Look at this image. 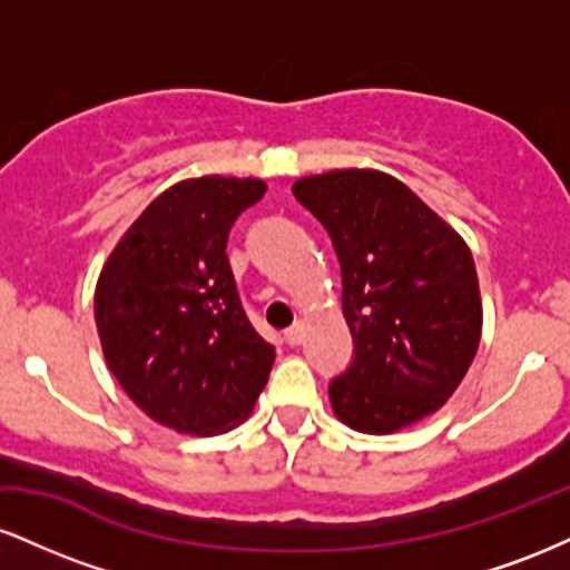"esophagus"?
<instances>
[{
  "instance_id": "1",
  "label": "esophagus",
  "mask_w": 570,
  "mask_h": 570,
  "mask_svg": "<svg viewBox=\"0 0 570 570\" xmlns=\"http://www.w3.org/2000/svg\"><path fill=\"white\" fill-rule=\"evenodd\" d=\"M303 335H305V330H303V324H294V326H289V330H286L284 332V340H286V345H292V348H294V345H299V343H303Z\"/></svg>"
}]
</instances>
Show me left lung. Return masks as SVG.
<instances>
[{
    "mask_svg": "<svg viewBox=\"0 0 570 570\" xmlns=\"http://www.w3.org/2000/svg\"><path fill=\"white\" fill-rule=\"evenodd\" d=\"M292 193L324 225L343 273L353 358L330 381L340 421L391 434L440 410L480 345L469 246L389 174L305 176Z\"/></svg>",
    "mask_w": 570,
    "mask_h": 570,
    "instance_id": "obj_1",
    "label": "left lung"
}]
</instances>
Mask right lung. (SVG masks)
<instances>
[{
  "label": "right lung",
  "instance_id": "right-lung-1",
  "mask_svg": "<svg viewBox=\"0 0 570 570\" xmlns=\"http://www.w3.org/2000/svg\"><path fill=\"white\" fill-rule=\"evenodd\" d=\"M265 181L203 176L155 198L109 254L96 326L109 370L163 426L222 434L252 412L271 343L240 305L227 235Z\"/></svg>",
  "mask_w": 570,
  "mask_h": 570
}]
</instances>
